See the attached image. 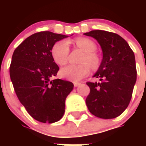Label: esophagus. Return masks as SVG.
Masks as SVG:
<instances>
[{"instance_id": "1", "label": "esophagus", "mask_w": 146, "mask_h": 146, "mask_svg": "<svg viewBox=\"0 0 146 146\" xmlns=\"http://www.w3.org/2000/svg\"><path fill=\"white\" fill-rule=\"evenodd\" d=\"M80 85H81L80 82H74V87H77V86H80Z\"/></svg>"}]
</instances>
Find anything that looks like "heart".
I'll use <instances>...</instances> for the list:
<instances>
[{
	"label": "heart",
	"mask_w": 146,
	"mask_h": 146,
	"mask_svg": "<svg viewBox=\"0 0 146 146\" xmlns=\"http://www.w3.org/2000/svg\"><path fill=\"white\" fill-rule=\"evenodd\" d=\"M74 43L85 52V55L80 60L82 64L66 66L60 70V75L69 80L75 82L88 74L91 70L90 65L93 69H96L99 66V58L94 53L96 50V44L92 40L87 38H79L74 40ZM51 52L56 64L60 66L64 65L69 57V43L65 40L58 41L53 45Z\"/></svg>",
	"instance_id": "b5f03b06"
}]
</instances>
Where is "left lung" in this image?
<instances>
[{"label": "left lung", "instance_id": "8db88e82", "mask_svg": "<svg viewBox=\"0 0 146 146\" xmlns=\"http://www.w3.org/2000/svg\"><path fill=\"white\" fill-rule=\"evenodd\" d=\"M84 34L96 38L103 52L101 65L94 75L99 80L86 82L91 90L86 100L88 109L98 118H116L132 96L137 80L135 54L116 33L96 30Z\"/></svg>", "mask_w": 146, "mask_h": 146}]
</instances>
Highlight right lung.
I'll list each match as a JSON object with an SVG mask.
<instances>
[{"mask_svg":"<svg viewBox=\"0 0 146 146\" xmlns=\"http://www.w3.org/2000/svg\"><path fill=\"white\" fill-rule=\"evenodd\" d=\"M68 36L41 31L30 36L15 50L9 73L18 99L30 115L42 123L58 121L65 112V100L73 83L56 76L59 67L52 50Z\"/></svg>","mask_w":146,"mask_h":146,"instance_id":"right-lung-1","label":"right lung"}]
</instances>
